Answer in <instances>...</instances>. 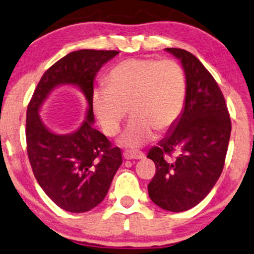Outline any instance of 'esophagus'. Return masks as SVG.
Instances as JSON below:
<instances>
[{
    "label": "esophagus",
    "instance_id": "34e87169",
    "mask_svg": "<svg viewBox=\"0 0 254 254\" xmlns=\"http://www.w3.org/2000/svg\"><path fill=\"white\" fill-rule=\"evenodd\" d=\"M123 157L125 159H144L145 155L140 151H125L123 152Z\"/></svg>",
    "mask_w": 254,
    "mask_h": 254
}]
</instances>
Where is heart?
Here are the masks:
<instances>
[{
    "label": "heart",
    "mask_w": 254,
    "mask_h": 254,
    "mask_svg": "<svg viewBox=\"0 0 254 254\" xmlns=\"http://www.w3.org/2000/svg\"><path fill=\"white\" fill-rule=\"evenodd\" d=\"M186 98L184 69L171 59H130L118 63L107 76V85L92 90L91 105L102 130L118 133L127 115L132 118L120 143L137 149L165 131L181 117Z\"/></svg>",
    "instance_id": "obj_1"
}]
</instances>
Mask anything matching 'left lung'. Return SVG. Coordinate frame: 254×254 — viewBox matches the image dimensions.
Returning a JSON list of instances; mask_svg holds the SVG:
<instances>
[{
	"label": "left lung",
	"instance_id": "8db88e82",
	"mask_svg": "<svg viewBox=\"0 0 254 254\" xmlns=\"http://www.w3.org/2000/svg\"><path fill=\"white\" fill-rule=\"evenodd\" d=\"M165 50L177 57L184 69L185 107L168 136L147 153L156 164L147 191L163 210L183 212L200 203L220 177L231 120L223 92L203 63L184 49ZM175 150L180 155L171 160Z\"/></svg>",
	"mask_w": 254,
	"mask_h": 254
}]
</instances>
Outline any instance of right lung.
Masks as SVG:
<instances>
[{"label": "right lung", "instance_id": "1", "mask_svg": "<svg viewBox=\"0 0 254 254\" xmlns=\"http://www.w3.org/2000/svg\"><path fill=\"white\" fill-rule=\"evenodd\" d=\"M116 50H77L57 61L42 76L28 104L25 137L29 162L38 184L51 200L72 213L90 211L107 195L122 164L120 147L92 127L91 94L99 69ZM78 86L88 102L86 121L72 134L59 135L43 124L38 111L55 86Z\"/></svg>", "mask_w": 254, "mask_h": 254}]
</instances>
